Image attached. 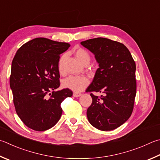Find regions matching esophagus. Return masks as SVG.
Masks as SVG:
<instances>
[{
    "instance_id": "obj_1",
    "label": "esophagus",
    "mask_w": 160,
    "mask_h": 160,
    "mask_svg": "<svg viewBox=\"0 0 160 160\" xmlns=\"http://www.w3.org/2000/svg\"><path fill=\"white\" fill-rule=\"evenodd\" d=\"M73 97H80L81 95H82V94H81V93H78V92H74L73 93Z\"/></svg>"
}]
</instances>
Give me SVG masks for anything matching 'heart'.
<instances>
[{"label": "heart", "mask_w": 160, "mask_h": 160, "mask_svg": "<svg viewBox=\"0 0 160 160\" xmlns=\"http://www.w3.org/2000/svg\"><path fill=\"white\" fill-rule=\"evenodd\" d=\"M75 57L82 64H85L86 63H89L90 56L88 52L82 48H77L74 50ZM62 57L59 62V71L62 72ZM89 85L88 78L85 76H80V75H71L65 78L62 81V86L64 88L71 89L75 92H81Z\"/></svg>", "instance_id": "heart-1"}]
</instances>
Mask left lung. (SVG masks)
<instances>
[{
	"mask_svg": "<svg viewBox=\"0 0 160 160\" xmlns=\"http://www.w3.org/2000/svg\"><path fill=\"white\" fill-rule=\"evenodd\" d=\"M80 44L94 54L98 63L87 92H101L100 97L91 93L92 103L87 116L93 127L101 131L118 128L132 115L136 94V63L122 43L97 38Z\"/></svg>",
	"mask_w": 160,
	"mask_h": 160,
	"instance_id": "1",
	"label": "left lung"
}]
</instances>
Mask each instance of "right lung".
Returning a JSON list of instances; mask_svg holds the SVG:
<instances>
[{
	"mask_svg": "<svg viewBox=\"0 0 160 160\" xmlns=\"http://www.w3.org/2000/svg\"><path fill=\"white\" fill-rule=\"evenodd\" d=\"M45 38L23 45L12 62L10 86L17 114L30 129L38 132L56 124L62 114L61 103L72 92L60 86L59 55L70 47Z\"/></svg>",
	"mask_w": 160,
	"mask_h": 160,
	"instance_id": "obj_1",
	"label": "right lung"
}]
</instances>
